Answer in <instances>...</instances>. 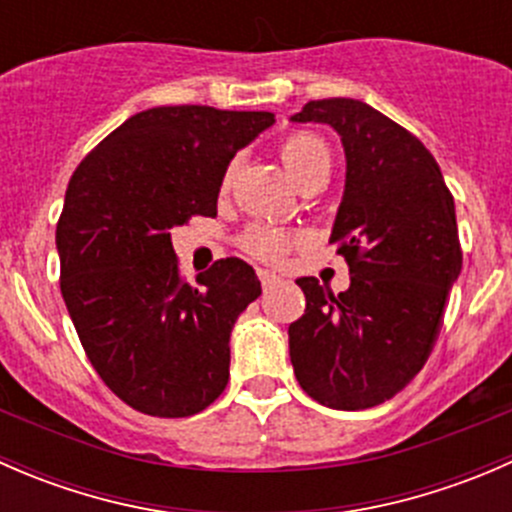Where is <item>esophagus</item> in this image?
<instances>
[{
  "label": "esophagus",
  "instance_id": "esophagus-1",
  "mask_svg": "<svg viewBox=\"0 0 512 512\" xmlns=\"http://www.w3.org/2000/svg\"><path fill=\"white\" fill-rule=\"evenodd\" d=\"M257 277H260L262 287H265V289L275 287L277 282H280V277H277V275H272V272H267V270H260V272H257Z\"/></svg>",
  "mask_w": 512,
  "mask_h": 512
}]
</instances>
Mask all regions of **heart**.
<instances>
[{"label": "heart", "mask_w": 512, "mask_h": 512, "mask_svg": "<svg viewBox=\"0 0 512 512\" xmlns=\"http://www.w3.org/2000/svg\"><path fill=\"white\" fill-rule=\"evenodd\" d=\"M280 158L299 185H304L309 178H314V175L329 173V168H332V151H329V146L324 143V138H319L317 133L309 131L289 133V136L282 138ZM230 178L232 168H227L223 188L230 185ZM294 242H299V235L270 225L250 227V230L245 232V237H242L245 252H250L252 257L265 262H280Z\"/></svg>", "instance_id": "1"}]
</instances>
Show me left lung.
Returning a JSON list of instances; mask_svg holds the SVG:
<instances>
[{
    "mask_svg": "<svg viewBox=\"0 0 512 512\" xmlns=\"http://www.w3.org/2000/svg\"><path fill=\"white\" fill-rule=\"evenodd\" d=\"M292 121L342 136L347 183L329 242L352 285L334 294L299 277L307 307L289 324V359L314 401L371 409L399 394L436 344L463 265L456 205L428 148L369 103L309 101Z\"/></svg>",
    "mask_w": 512,
    "mask_h": 512,
    "instance_id": "8db88e82",
    "label": "left lung"
}]
</instances>
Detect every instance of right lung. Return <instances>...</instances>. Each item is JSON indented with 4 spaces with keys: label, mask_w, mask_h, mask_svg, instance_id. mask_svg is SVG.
<instances>
[{
    "label": "right lung",
    "mask_w": 512,
    "mask_h": 512,
    "mask_svg": "<svg viewBox=\"0 0 512 512\" xmlns=\"http://www.w3.org/2000/svg\"><path fill=\"white\" fill-rule=\"evenodd\" d=\"M272 123L267 111L148 108L71 175L56 225L61 294L103 384L141 414L193 416L225 391L230 332L260 280L227 257L190 285L170 230L218 215L227 165Z\"/></svg>",
    "instance_id": "obj_1"
}]
</instances>
